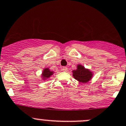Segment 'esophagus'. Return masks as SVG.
Masks as SVG:
<instances>
[{
  "label": "esophagus",
  "mask_w": 126,
  "mask_h": 126,
  "mask_svg": "<svg viewBox=\"0 0 126 126\" xmlns=\"http://www.w3.org/2000/svg\"><path fill=\"white\" fill-rule=\"evenodd\" d=\"M67 68L66 67V66H63V68H62V71H64V72H66V71H67Z\"/></svg>",
  "instance_id": "esophagus-1"
}]
</instances>
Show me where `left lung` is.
<instances>
[{
  "label": "left lung",
  "mask_w": 126,
  "mask_h": 126,
  "mask_svg": "<svg viewBox=\"0 0 126 126\" xmlns=\"http://www.w3.org/2000/svg\"><path fill=\"white\" fill-rule=\"evenodd\" d=\"M73 76L76 80L81 83H87L92 77V72L85 68L83 66H77V69L73 71Z\"/></svg>",
  "instance_id": "obj_1"
}]
</instances>
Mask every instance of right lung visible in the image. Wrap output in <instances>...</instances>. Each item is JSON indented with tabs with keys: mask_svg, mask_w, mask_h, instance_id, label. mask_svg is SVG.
I'll return each mask as SVG.
<instances>
[{
	"mask_svg": "<svg viewBox=\"0 0 126 126\" xmlns=\"http://www.w3.org/2000/svg\"><path fill=\"white\" fill-rule=\"evenodd\" d=\"M53 74V71H51L48 68H45V70H43V72L42 76L43 77L44 79H47V78H49V77H50V76H51Z\"/></svg>",
	"mask_w": 126,
	"mask_h": 126,
	"instance_id": "1",
	"label": "right lung"
}]
</instances>
